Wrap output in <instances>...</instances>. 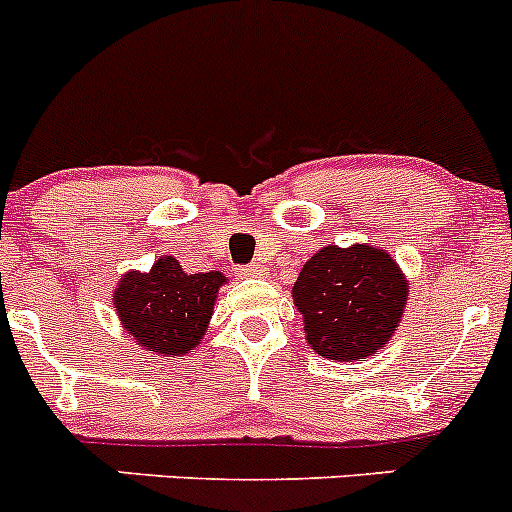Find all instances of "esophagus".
Wrapping results in <instances>:
<instances>
[{
	"label": "esophagus",
	"mask_w": 512,
	"mask_h": 512,
	"mask_svg": "<svg viewBox=\"0 0 512 512\" xmlns=\"http://www.w3.org/2000/svg\"><path fill=\"white\" fill-rule=\"evenodd\" d=\"M238 274H241L243 279H259V276L266 274V269L261 264H248L243 266V269H238Z\"/></svg>",
	"instance_id": "1"
}]
</instances>
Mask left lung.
I'll return each instance as SVG.
<instances>
[{"instance_id":"8db88e82","label":"left lung","mask_w":512,"mask_h":512,"mask_svg":"<svg viewBox=\"0 0 512 512\" xmlns=\"http://www.w3.org/2000/svg\"><path fill=\"white\" fill-rule=\"evenodd\" d=\"M294 306L306 344L334 362H364L397 332L410 284L384 248L369 243L324 246L294 281Z\"/></svg>"}]
</instances>
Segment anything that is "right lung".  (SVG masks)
I'll return each instance as SVG.
<instances>
[{"label": "right lung", "mask_w": 512, "mask_h": 512, "mask_svg": "<svg viewBox=\"0 0 512 512\" xmlns=\"http://www.w3.org/2000/svg\"><path fill=\"white\" fill-rule=\"evenodd\" d=\"M226 274H186L178 259L160 256L150 271H125L113 309L125 334L158 357H186L203 342Z\"/></svg>", "instance_id": "obj_1"}]
</instances>
